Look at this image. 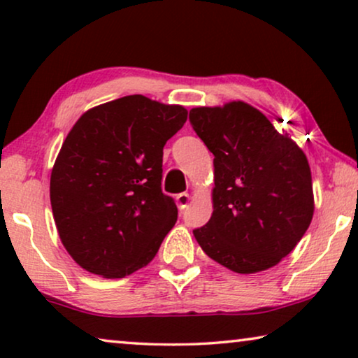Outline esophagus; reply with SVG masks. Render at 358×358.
<instances>
[{
    "label": "esophagus",
    "mask_w": 358,
    "mask_h": 358,
    "mask_svg": "<svg viewBox=\"0 0 358 358\" xmlns=\"http://www.w3.org/2000/svg\"><path fill=\"white\" fill-rule=\"evenodd\" d=\"M189 194L187 192H182V194H178V197H176V202H178V207L179 210H184L185 207H187L189 203Z\"/></svg>",
    "instance_id": "1"
}]
</instances>
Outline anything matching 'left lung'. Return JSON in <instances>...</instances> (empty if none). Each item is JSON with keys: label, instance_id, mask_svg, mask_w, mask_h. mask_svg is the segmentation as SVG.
Segmentation results:
<instances>
[{"label": "left lung", "instance_id": "obj_1", "mask_svg": "<svg viewBox=\"0 0 358 358\" xmlns=\"http://www.w3.org/2000/svg\"><path fill=\"white\" fill-rule=\"evenodd\" d=\"M189 120L215 156L213 213L194 229L195 239L233 272L273 267L300 243L315 212L305 153L241 101L195 107Z\"/></svg>", "mask_w": 358, "mask_h": 358}]
</instances>
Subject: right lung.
<instances>
[{
  "label": "right lung",
  "instance_id": "right-lung-1",
  "mask_svg": "<svg viewBox=\"0 0 358 358\" xmlns=\"http://www.w3.org/2000/svg\"><path fill=\"white\" fill-rule=\"evenodd\" d=\"M182 106L134 94L90 109L57 156L50 202L63 246L87 272L124 278L153 261L178 222L163 194V148Z\"/></svg>",
  "mask_w": 358,
  "mask_h": 358
}]
</instances>
